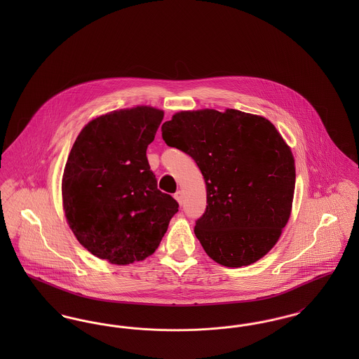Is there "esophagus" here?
Returning a JSON list of instances; mask_svg holds the SVG:
<instances>
[{
  "label": "esophagus",
  "instance_id": "obj_1",
  "mask_svg": "<svg viewBox=\"0 0 359 359\" xmlns=\"http://www.w3.org/2000/svg\"><path fill=\"white\" fill-rule=\"evenodd\" d=\"M175 199L179 202V205H183V202H184V195H183V191H177V192L175 194Z\"/></svg>",
  "mask_w": 359,
  "mask_h": 359
}]
</instances>
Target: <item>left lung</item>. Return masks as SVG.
Listing matches in <instances>:
<instances>
[{
	"mask_svg": "<svg viewBox=\"0 0 359 359\" xmlns=\"http://www.w3.org/2000/svg\"><path fill=\"white\" fill-rule=\"evenodd\" d=\"M161 135L203 175L207 205L194 231L208 257L239 268L265 256L290 219L296 179L290 147L273 123L205 109L175 114Z\"/></svg>",
	"mask_w": 359,
	"mask_h": 359,
	"instance_id": "8db88e82",
	"label": "left lung"
}]
</instances>
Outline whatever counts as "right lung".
Instances as JSON below:
<instances>
[{
    "instance_id": "obj_1",
    "label": "right lung",
    "mask_w": 359,
    "mask_h": 359,
    "mask_svg": "<svg viewBox=\"0 0 359 359\" xmlns=\"http://www.w3.org/2000/svg\"><path fill=\"white\" fill-rule=\"evenodd\" d=\"M163 117L148 106L111 111L88 122L69 152L62 182L67 222L81 245L111 264L151 256L179 211L147 158Z\"/></svg>"
}]
</instances>
